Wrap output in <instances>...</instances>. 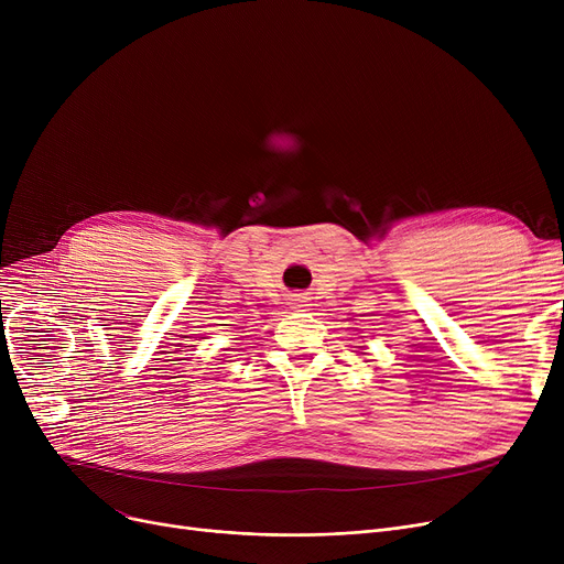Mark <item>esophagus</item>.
Here are the masks:
<instances>
[{"instance_id": "obj_1", "label": "esophagus", "mask_w": 564, "mask_h": 564, "mask_svg": "<svg viewBox=\"0 0 564 564\" xmlns=\"http://www.w3.org/2000/svg\"><path fill=\"white\" fill-rule=\"evenodd\" d=\"M302 302H304L302 297H297V300H292V304H297V306H302Z\"/></svg>"}]
</instances>
